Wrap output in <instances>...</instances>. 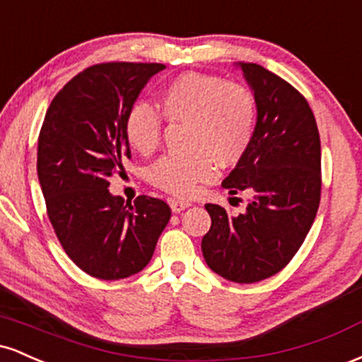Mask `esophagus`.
Wrapping results in <instances>:
<instances>
[{
    "instance_id": "1",
    "label": "esophagus",
    "mask_w": 362,
    "mask_h": 362,
    "mask_svg": "<svg viewBox=\"0 0 362 362\" xmlns=\"http://www.w3.org/2000/svg\"><path fill=\"white\" fill-rule=\"evenodd\" d=\"M170 207H172L173 213H180V211L190 207L189 201H178V199H170Z\"/></svg>"
}]
</instances>
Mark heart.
<instances>
[{"instance_id": "b5f03b06", "label": "heart", "mask_w": 362, "mask_h": 362, "mask_svg": "<svg viewBox=\"0 0 362 362\" xmlns=\"http://www.w3.org/2000/svg\"><path fill=\"white\" fill-rule=\"evenodd\" d=\"M167 122L187 126V156H165L149 168V182L165 192L190 197L216 173V163L231 167L250 148L257 124V103L243 86L204 73H184L158 95ZM124 138L139 155L160 146V115L136 102L122 120Z\"/></svg>"}]
</instances>
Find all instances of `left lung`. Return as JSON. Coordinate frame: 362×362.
<instances>
[{
	"label": "left lung",
	"instance_id": "1",
	"mask_svg": "<svg viewBox=\"0 0 362 362\" xmlns=\"http://www.w3.org/2000/svg\"><path fill=\"white\" fill-rule=\"evenodd\" d=\"M257 103L252 144L223 180L231 195H252L243 214L206 204L211 230L202 255L211 271L252 284L284 269L317 216L322 148L308 102L282 78L253 62H238Z\"/></svg>",
	"mask_w": 362,
	"mask_h": 362
}]
</instances>
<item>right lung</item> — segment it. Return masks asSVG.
Here are the masks:
<instances>
[{
    "label": "right lung",
    "mask_w": 362,
    "mask_h": 362,
    "mask_svg": "<svg viewBox=\"0 0 362 362\" xmlns=\"http://www.w3.org/2000/svg\"><path fill=\"white\" fill-rule=\"evenodd\" d=\"M158 62H103L62 86L45 114L37 173L49 219L64 252L81 271L124 279L151 260L170 221L168 204L139 195L124 202L109 192L110 177L131 158L122 120Z\"/></svg>",
    "instance_id": "add662e5"
}]
</instances>
